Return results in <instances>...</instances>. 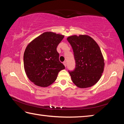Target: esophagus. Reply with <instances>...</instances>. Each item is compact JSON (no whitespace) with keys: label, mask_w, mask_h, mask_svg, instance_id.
<instances>
[{"label":"esophagus","mask_w":124,"mask_h":124,"mask_svg":"<svg viewBox=\"0 0 124 124\" xmlns=\"http://www.w3.org/2000/svg\"><path fill=\"white\" fill-rule=\"evenodd\" d=\"M63 64H64V66H65V67H66L67 66V63H66V62H63Z\"/></svg>","instance_id":"obj_1"}]
</instances>
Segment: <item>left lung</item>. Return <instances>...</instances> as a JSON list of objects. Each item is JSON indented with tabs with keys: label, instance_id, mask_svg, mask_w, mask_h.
Masks as SVG:
<instances>
[{
	"label": "left lung",
	"instance_id": "1",
	"mask_svg": "<svg viewBox=\"0 0 124 124\" xmlns=\"http://www.w3.org/2000/svg\"><path fill=\"white\" fill-rule=\"evenodd\" d=\"M74 52L75 68L69 72L73 83L81 89L91 87L100 79L104 68V60L97 43L87 35L68 37Z\"/></svg>",
	"mask_w": 124,
	"mask_h": 124
}]
</instances>
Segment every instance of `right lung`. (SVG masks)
<instances>
[{
	"instance_id": "right-lung-1",
	"label": "right lung",
	"mask_w": 124,
	"mask_h": 124,
	"mask_svg": "<svg viewBox=\"0 0 124 124\" xmlns=\"http://www.w3.org/2000/svg\"><path fill=\"white\" fill-rule=\"evenodd\" d=\"M64 37L46 32L27 46L23 56L24 68L29 80L35 85L49 86L57 79L60 71L65 69L56 50Z\"/></svg>"
}]
</instances>
